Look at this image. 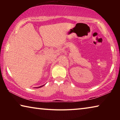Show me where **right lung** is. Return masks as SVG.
Segmentation results:
<instances>
[{
    "instance_id": "1",
    "label": "right lung",
    "mask_w": 120,
    "mask_h": 120,
    "mask_svg": "<svg viewBox=\"0 0 120 120\" xmlns=\"http://www.w3.org/2000/svg\"><path fill=\"white\" fill-rule=\"evenodd\" d=\"M44 85H42V86H40V87H35V88H40V87H43Z\"/></svg>"
}]
</instances>
